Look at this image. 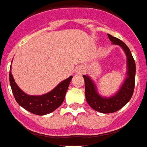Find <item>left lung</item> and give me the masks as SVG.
<instances>
[{
	"label": "left lung",
	"mask_w": 147,
	"mask_h": 147,
	"mask_svg": "<svg viewBox=\"0 0 147 147\" xmlns=\"http://www.w3.org/2000/svg\"><path fill=\"white\" fill-rule=\"evenodd\" d=\"M108 37L113 45H119L125 52L127 56V77L119 91L110 97L100 96L90 78L88 76H83L85 84L86 100L91 108L101 113H113L122 108L131 98L135 84V61L129 48L120 39L109 34H108Z\"/></svg>",
	"instance_id": "1"
}]
</instances>
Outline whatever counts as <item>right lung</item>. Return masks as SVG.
<instances>
[{"label":"right lung","mask_w":147,"mask_h":147,"mask_svg":"<svg viewBox=\"0 0 147 147\" xmlns=\"http://www.w3.org/2000/svg\"><path fill=\"white\" fill-rule=\"evenodd\" d=\"M71 78L72 76H69L47 94L33 96L26 94L18 87L12 76L11 68L9 70V84L16 101L22 108L38 115L49 114L61 106Z\"/></svg>","instance_id":"1"}]
</instances>
